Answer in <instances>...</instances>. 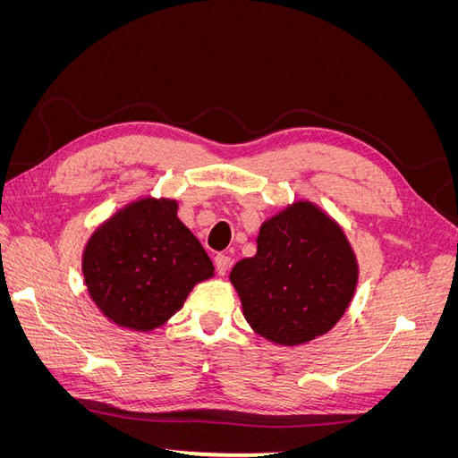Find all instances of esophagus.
I'll use <instances>...</instances> for the list:
<instances>
[{
    "mask_svg": "<svg viewBox=\"0 0 458 458\" xmlns=\"http://www.w3.org/2000/svg\"><path fill=\"white\" fill-rule=\"evenodd\" d=\"M214 263H216L217 273H219V275H225V273L229 271V267H231V258L225 256V254H217V256L214 258Z\"/></svg>",
    "mask_w": 458,
    "mask_h": 458,
    "instance_id": "obj_1",
    "label": "esophagus"
}]
</instances>
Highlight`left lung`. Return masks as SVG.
<instances>
[{"instance_id": "8db88e82", "label": "left lung", "mask_w": 458, "mask_h": 458, "mask_svg": "<svg viewBox=\"0 0 458 458\" xmlns=\"http://www.w3.org/2000/svg\"><path fill=\"white\" fill-rule=\"evenodd\" d=\"M248 325L279 345L323 336L348 310L359 266L344 229L310 200L263 221L258 252L231 269Z\"/></svg>"}]
</instances>
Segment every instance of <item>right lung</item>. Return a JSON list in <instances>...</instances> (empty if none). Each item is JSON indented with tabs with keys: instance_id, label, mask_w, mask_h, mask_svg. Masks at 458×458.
Returning <instances> with one entry per match:
<instances>
[{
	"instance_id": "right-lung-1",
	"label": "right lung",
	"mask_w": 458,
	"mask_h": 458,
	"mask_svg": "<svg viewBox=\"0 0 458 458\" xmlns=\"http://www.w3.org/2000/svg\"><path fill=\"white\" fill-rule=\"evenodd\" d=\"M89 298L116 327L148 332L170 321L212 259L177 217V200L141 197L97 227L81 254Z\"/></svg>"
}]
</instances>
